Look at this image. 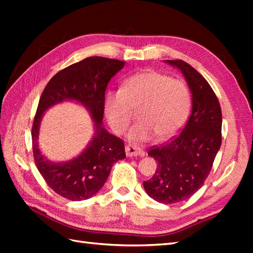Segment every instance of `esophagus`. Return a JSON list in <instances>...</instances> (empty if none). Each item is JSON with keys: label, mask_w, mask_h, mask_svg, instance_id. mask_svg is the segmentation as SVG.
I'll list each match as a JSON object with an SVG mask.
<instances>
[{"label": "esophagus", "mask_w": 253, "mask_h": 253, "mask_svg": "<svg viewBox=\"0 0 253 253\" xmlns=\"http://www.w3.org/2000/svg\"><path fill=\"white\" fill-rule=\"evenodd\" d=\"M125 152L127 157H138V155H143L144 152L141 148H139L137 146H132V144H128L125 148Z\"/></svg>", "instance_id": "esophagus-1"}]
</instances>
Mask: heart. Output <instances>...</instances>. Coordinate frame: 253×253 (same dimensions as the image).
Returning <instances> with one entry per match:
<instances>
[{
  "label": "heart",
  "mask_w": 253,
  "mask_h": 253,
  "mask_svg": "<svg viewBox=\"0 0 253 253\" xmlns=\"http://www.w3.org/2000/svg\"><path fill=\"white\" fill-rule=\"evenodd\" d=\"M190 91L181 80L148 71L133 75L124 83L122 91L104 98V114L117 135L130 125L133 111L140 110L139 122L128 132L133 142H146L158 136L161 140L174 137L189 115Z\"/></svg>",
  "instance_id": "obj_1"
}]
</instances>
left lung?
<instances>
[{
  "label": "left lung",
  "instance_id": "8db88e82",
  "mask_svg": "<svg viewBox=\"0 0 253 253\" xmlns=\"http://www.w3.org/2000/svg\"><path fill=\"white\" fill-rule=\"evenodd\" d=\"M184 75L192 94V110L181 132L170 142L153 147L148 154L158 162L152 178L143 181L155 201L171 204L187 200L203 186L221 148L222 111L201 74L181 60H166Z\"/></svg>",
  "mask_w": 253,
  "mask_h": 253
}]
</instances>
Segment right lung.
<instances>
[{
	"instance_id": "obj_1",
	"label": "right lung",
	"mask_w": 253,
	"mask_h": 253,
	"mask_svg": "<svg viewBox=\"0 0 253 253\" xmlns=\"http://www.w3.org/2000/svg\"><path fill=\"white\" fill-rule=\"evenodd\" d=\"M124 65L125 62L114 58L87 57L58 72L41 94L31 130L35 162L51 189L72 201L94 196L105 184L113 164L126 158L124 141L107 131L102 123L107 84ZM64 100L76 101L89 112L95 133L78 157L57 164L41 152L39 130L45 111Z\"/></svg>"
}]
</instances>
